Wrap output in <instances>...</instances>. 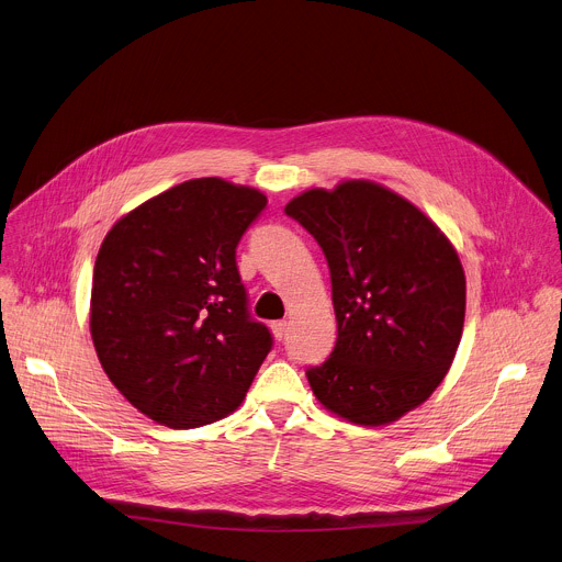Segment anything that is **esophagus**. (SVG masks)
I'll use <instances>...</instances> for the list:
<instances>
[{
    "instance_id": "obj_1",
    "label": "esophagus",
    "mask_w": 562,
    "mask_h": 562,
    "mask_svg": "<svg viewBox=\"0 0 562 562\" xmlns=\"http://www.w3.org/2000/svg\"><path fill=\"white\" fill-rule=\"evenodd\" d=\"M271 331H273L276 340H284V336L289 331V323L286 321H276V323H271Z\"/></svg>"
}]
</instances>
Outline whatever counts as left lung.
Returning a JSON list of instances; mask_svg holds the SVG:
<instances>
[{"label": "left lung", "mask_w": 562, "mask_h": 562, "mask_svg": "<svg viewBox=\"0 0 562 562\" xmlns=\"http://www.w3.org/2000/svg\"><path fill=\"white\" fill-rule=\"evenodd\" d=\"M284 213L323 248L338 338L307 370L327 411L361 426L396 422L443 381L467 314V278L448 237L372 181L314 188Z\"/></svg>", "instance_id": "left-lung-1"}]
</instances>
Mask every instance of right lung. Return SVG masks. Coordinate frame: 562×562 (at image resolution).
I'll return each mask as SVG.
<instances>
[{"mask_svg":"<svg viewBox=\"0 0 562 562\" xmlns=\"http://www.w3.org/2000/svg\"><path fill=\"white\" fill-rule=\"evenodd\" d=\"M265 209L260 190L190 179L140 203L100 246L89 318L98 361L157 424L196 428L231 415L271 351L235 260Z\"/></svg>","mask_w":562,"mask_h":562,"instance_id":"add662e5","label":"right lung"}]
</instances>
